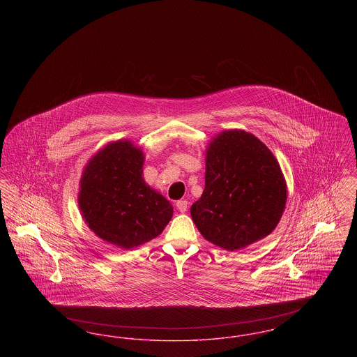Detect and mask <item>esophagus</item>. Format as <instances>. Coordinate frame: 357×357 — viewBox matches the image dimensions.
<instances>
[{
    "mask_svg": "<svg viewBox=\"0 0 357 357\" xmlns=\"http://www.w3.org/2000/svg\"><path fill=\"white\" fill-rule=\"evenodd\" d=\"M187 207H188V202H187L186 199H181V201L176 202V208H178L181 213H185L187 210Z\"/></svg>",
    "mask_w": 357,
    "mask_h": 357,
    "instance_id": "34e87169",
    "label": "esophagus"
}]
</instances>
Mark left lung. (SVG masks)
<instances>
[{
	"label": "left lung",
	"instance_id": "8db88e82",
	"mask_svg": "<svg viewBox=\"0 0 357 357\" xmlns=\"http://www.w3.org/2000/svg\"><path fill=\"white\" fill-rule=\"evenodd\" d=\"M204 194L191 218L207 241L238 250L269 236L287 204V183L271 150L245 131H223L207 149Z\"/></svg>",
	"mask_w": 357,
	"mask_h": 357
}]
</instances>
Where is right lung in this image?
Here are the masks:
<instances>
[{
  "label": "right lung",
  "instance_id": "obj_1",
  "mask_svg": "<svg viewBox=\"0 0 357 357\" xmlns=\"http://www.w3.org/2000/svg\"><path fill=\"white\" fill-rule=\"evenodd\" d=\"M143 153L115 142L86 165L79 206L89 229L104 241L131 249L158 237L172 218L170 202L146 185Z\"/></svg>",
  "mask_w": 357,
  "mask_h": 357
}]
</instances>
